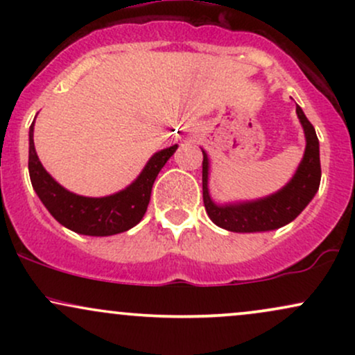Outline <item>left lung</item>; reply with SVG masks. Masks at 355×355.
Here are the masks:
<instances>
[{
    "label": "left lung",
    "instance_id": "8db88e82",
    "mask_svg": "<svg viewBox=\"0 0 355 355\" xmlns=\"http://www.w3.org/2000/svg\"><path fill=\"white\" fill-rule=\"evenodd\" d=\"M297 116L304 128L305 150L295 173L280 190L255 200H237L217 203L209 190L210 158L202 148V189L203 205L211 222L220 229L235 234H255L270 232L287 225L302 214V210L315 197L320 185V152L319 138L302 108L297 105Z\"/></svg>",
    "mask_w": 355,
    "mask_h": 355
}]
</instances>
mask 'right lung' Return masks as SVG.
I'll use <instances>...</instances> for the list:
<instances>
[{"mask_svg":"<svg viewBox=\"0 0 355 355\" xmlns=\"http://www.w3.org/2000/svg\"><path fill=\"white\" fill-rule=\"evenodd\" d=\"M33 132L35 121L28 133V170L33 190L56 222L71 232L89 237H108L133 229L144 218L155 178L178 148V145H172L155 152L140 175L123 190L105 197H85L64 189L44 170L36 155Z\"/></svg>","mask_w":355,"mask_h":355,"instance_id":"1","label":"right lung"}]
</instances>
